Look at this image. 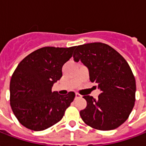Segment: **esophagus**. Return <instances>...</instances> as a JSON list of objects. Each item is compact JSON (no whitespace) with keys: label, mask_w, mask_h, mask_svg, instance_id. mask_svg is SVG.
Returning a JSON list of instances; mask_svg holds the SVG:
<instances>
[{"label":"esophagus","mask_w":146,"mask_h":146,"mask_svg":"<svg viewBox=\"0 0 146 146\" xmlns=\"http://www.w3.org/2000/svg\"><path fill=\"white\" fill-rule=\"evenodd\" d=\"M82 96L80 94H78V93H76V98H81Z\"/></svg>","instance_id":"obj_1"}]
</instances>
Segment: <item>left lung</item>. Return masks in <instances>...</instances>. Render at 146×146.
I'll return each instance as SVG.
<instances>
[{
    "label": "left lung",
    "instance_id": "8db88e82",
    "mask_svg": "<svg viewBox=\"0 0 146 146\" xmlns=\"http://www.w3.org/2000/svg\"><path fill=\"white\" fill-rule=\"evenodd\" d=\"M73 58L88 68L90 81L101 91L97 99L84 96L87 105L80 112L82 120L98 130L118 128L128 118L135 101V79L127 61L102 42L76 46Z\"/></svg>",
    "mask_w": 146,
    "mask_h": 146
}]
</instances>
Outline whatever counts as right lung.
<instances>
[{"instance_id":"add662e5","label":"right lung","mask_w":146,"mask_h":146,"mask_svg":"<svg viewBox=\"0 0 146 146\" xmlns=\"http://www.w3.org/2000/svg\"><path fill=\"white\" fill-rule=\"evenodd\" d=\"M76 46L38 48L21 60L10 83V104L18 121L25 128L42 131L62 119L75 98L52 92L54 83L62 76V68Z\"/></svg>"}]
</instances>
